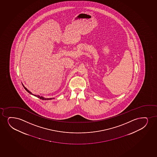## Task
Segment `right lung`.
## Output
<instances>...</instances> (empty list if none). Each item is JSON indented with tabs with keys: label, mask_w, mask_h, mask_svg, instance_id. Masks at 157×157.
I'll return each instance as SVG.
<instances>
[{
	"label": "right lung",
	"mask_w": 157,
	"mask_h": 157,
	"mask_svg": "<svg viewBox=\"0 0 157 157\" xmlns=\"http://www.w3.org/2000/svg\"><path fill=\"white\" fill-rule=\"evenodd\" d=\"M22 85H23V84H22ZM23 87H24V88H25V89L26 90L28 93H29V94H31L32 95H34V96H35V97H38V98L41 99H42V100H51V99H52L54 98H45L42 97V96H40L39 95H34V94H33L32 93L30 92V91H29V90L26 88V87H24V86L23 85Z\"/></svg>",
	"instance_id": "obj_1"
}]
</instances>
